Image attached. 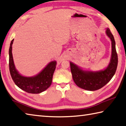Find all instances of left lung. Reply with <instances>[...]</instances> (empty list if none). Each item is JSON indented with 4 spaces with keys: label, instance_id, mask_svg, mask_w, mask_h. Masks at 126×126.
Instances as JSON below:
<instances>
[{
    "label": "left lung",
    "instance_id": "obj_1",
    "mask_svg": "<svg viewBox=\"0 0 126 126\" xmlns=\"http://www.w3.org/2000/svg\"><path fill=\"white\" fill-rule=\"evenodd\" d=\"M106 32L112 42L111 61L107 68L99 72H86L80 69L73 63H70L73 80L78 86L85 90L95 91L101 89L110 81L117 69L118 56L115 47V41L110 30L107 29Z\"/></svg>",
    "mask_w": 126,
    "mask_h": 126
}]
</instances>
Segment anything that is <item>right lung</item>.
<instances>
[{
    "label": "right lung",
    "mask_w": 126,
    "mask_h": 126,
    "mask_svg": "<svg viewBox=\"0 0 126 126\" xmlns=\"http://www.w3.org/2000/svg\"><path fill=\"white\" fill-rule=\"evenodd\" d=\"M14 39L11 41L9 48V70L14 82L19 88L31 94L43 92L51 85L53 75L56 69V62L49 63L42 72L33 77H25L19 74L14 64L12 54V45Z\"/></svg>",
    "instance_id": "right-lung-1"
}]
</instances>
